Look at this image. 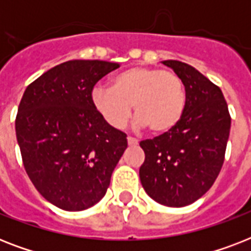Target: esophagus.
Returning a JSON list of instances; mask_svg holds the SVG:
<instances>
[{"mask_svg":"<svg viewBox=\"0 0 251 251\" xmlns=\"http://www.w3.org/2000/svg\"><path fill=\"white\" fill-rule=\"evenodd\" d=\"M127 143H129V146H137L138 141L133 137H127Z\"/></svg>","mask_w":251,"mask_h":251,"instance_id":"obj_1","label":"esophagus"}]
</instances>
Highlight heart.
Returning <instances> with one entry per match:
<instances>
[{
  "mask_svg": "<svg viewBox=\"0 0 251 251\" xmlns=\"http://www.w3.org/2000/svg\"><path fill=\"white\" fill-rule=\"evenodd\" d=\"M91 100L102 120L114 129L127 124L134 105L138 125L149 127L152 135H165L182 118L186 88L177 73L134 66L114 76L112 87H95Z\"/></svg>",
  "mask_w": 251,
  "mask_h": 251,
  "instance_id": "1",
  "label": "heart"
}]
</instances>
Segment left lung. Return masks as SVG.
Instances as JSON below:
<instances>
[{
  "instance_id": "left-lung-1",
  "label": "left lung",
  "mask_w": 251,
  "mask_h": 251,
  "mask_svg": "<svg viewBox=\"0 0 251 251\" xmlns=\"http://www.w3.org/2000/svg\"><path fill=\"white\" fill-rule=\"evenodd\" d=\"M163 64L182 78L186 108L171 133L142 141L139 177L146 193L168 207L191 204L214 185L224 163L230 116L222 90L190 65Z\"/></svg>"
}]
</instances>
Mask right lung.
Instances as JSON below:
<instances>
[{
	"label": "right lung",
	"instance_id": "obj_1",
	"mask_svg": "<svg viewBox=\"0 0 251 251\" xmlns=\"http://www.w3.org/2000/svg\"><path fill=\"white\" fill-rule=\"evenodd\" d=\"M120 65L66 61L25 88L15 118L25 169L48 202L65 211L90 208L105 195L127 147L126 134L92 105L94 86Z\"/></svg>",
	"mask_w": 251,
	"mask_h": 251
}]
</instances>
